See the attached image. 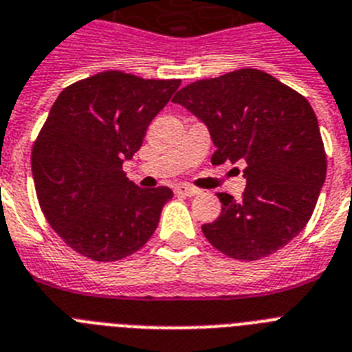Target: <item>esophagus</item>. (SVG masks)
I'll use <instances>...</instances> for the list:
<instances>
[{"instance_id": "1", "label": "esophagus", "mask_w": 352, "mask_h": 352, "mask_svg": "<svg viewBox=\"0 0 352 352\" xmlns=\"http://www.w3.org/2000/svg\"><path fill=\"white\" fill-rule=\"evenodd\" d=\"M175 193L177 195H186V197H193L199 193V190L197 188H193V186L190 184H177L175 186Z\"/></svg>"}]
</instances>
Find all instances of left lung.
<instances>
[{"label": "left lung", "mask_w": 352, "mask_h": 352, "mask_svg": "<svg viewBox=\"0 0 352 352\" xmlns=\"http://www.w3.org/2000/svg\"><path fill=\"white\" fill-rule=\"evenodd\" d=\"M210 130L211 164L245 161L236 202L217 193L219 219L202 226L213 248L258 260L289 244L315 211L327 171L318 119L304 96L255 68H241L181 88L173 97Z\"/></svg>", "instance_id": "obj_1"}]
</instances>
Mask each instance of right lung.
Masks as SVG:
<instances>
[{
    "mask_svg": "<svg viewBox=\"0 0 352 352\" xmlns=\"http://www.w3.org/2000/svg\"><path fill=\"white\" fill-rule=\"evenodd\" d=\"M181 79L108 70L67 87L32 150V173L48 224L79 255L116 262L150 241L166 186L142 190L122 171Z\"/></svg>",
    "mask_w": 352,
    "mask_h": 352,
    "instance_id": "obj_1",
    "label": "right lung"
}]
</instances>
